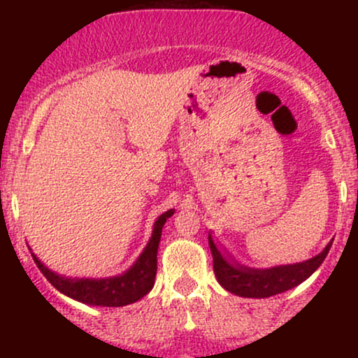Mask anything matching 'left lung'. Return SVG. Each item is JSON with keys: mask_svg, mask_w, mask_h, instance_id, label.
Masks as SVG:
<instances>
[{"mask_svg": "<svg viewBox=\"0 0 358 358\" xmlns=\"http://www.w3.org/2000/svg\"><path fill=\"white\" fill-rule=\"evenodd\" d=\"M208 245H210L213 256V273L222 287L242 298H269L274 294L285 293L310 278L324 261L331 248V242L318 256L308 259V261L276 266V268L269 269L245 268L234 259L222 256L220 250L213 244L212 236H208Z\"/></svg>", "mask_w": 358, "mask_h": 358, "instance_id": "left-lung-1", "label": "left lung"}]
</instances>
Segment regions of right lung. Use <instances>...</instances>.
<instances>
[{
    "mask_svg": "<svg viewBox=\"0 0 358 358\" xmlns=\"http://www.w3.org/2000/svg\"><path fill=\"white\" fill-rule=\"evenodd\" d=\"M173 212L175 210L171 208V210L162 213L156 219L151 239L146 244L141 256L136 259V262L126 273L119 274V276L106 279L65 278L48 269L34 252H31V256H34L35 264L42 271L43 276L52 282V286L57 287L60 293L67 294L69 298L92 306L131 305V303H136L138 299L150 293L155 285L156 269H158L156 254H158L163 225H165L168 217L173 215Z\"/></svg>",
    "mask_w": 358,
    "mask_h": 358,
    "instance_id": "add662e5",
    "label": "right lung"
}]
</instances>
